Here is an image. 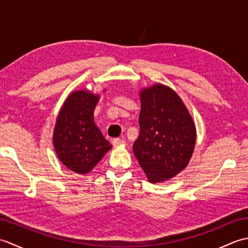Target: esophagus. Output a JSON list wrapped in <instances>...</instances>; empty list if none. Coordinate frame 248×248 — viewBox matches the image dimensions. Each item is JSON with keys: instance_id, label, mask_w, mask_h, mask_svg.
Returning <instances> with one entry per match:
<instances>
[{"instance_id": "obj_1", "label": "esophagus", "mask_w": 248, "mask_h": 248, "mask_svg": "<svg viewBox=\"0 0 248 248\" xmlns=\"http://www.w3.org/2000/svg\"><path fill=\"white\" fill-rule=\"evenodd\" d=\"M112 144H113V146H115V147L124 146V145H125V141H124V140H121V139H114V140H112Z\"/></svg>"}]
</instances>
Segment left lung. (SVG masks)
<instances>
[{
  "label": "left lung",
  "instance_id": "left-lung-1",
  "mask_svg": "<svg viewBox=\"0 0 248 248\" xmlns=\"http://www.w3.org/2000/svg\"><path fill=\"white\" fill-rule=\"evenodd\" d=\"M140 135L133 152L152 183L175 177L188 164L196 129L180 97L162 84L140 93Z\"/></svg>",
  "mask_w": 248,
  "mask_h": 248
}]
</instances>
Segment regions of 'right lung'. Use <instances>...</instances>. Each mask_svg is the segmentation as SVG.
Masks as SVG:
<instances>
[{"label": "right lung", "mask_w": 248, "mask_h": 248, "mask_svg": "<svg viewBox=\"0 0 248 248\" xmlns=\"http://www.w3.org/2000/svg\"><path fill=\"white\" fill-rule=\"evenodd\" d=\"M98 94L88 91L73 92L57 116L53 145L61 162L81 175L91 171L112 148L93 121Z\"/></svg>", "instance_id": "add662e5"}]
</instances>
